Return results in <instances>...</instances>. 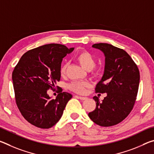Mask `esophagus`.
<instances>
[{"mask_svg": "<svg viewBox=\"0 0 154 154\" xmlns=\"http://www.w3.org/2000/svg\"><path fill=\"white\" fill-rule=\"evenodd\" d=\"M77 97L79 98L80 100H87V99H88L87 97H84V96H78Z\"/></svg>", "mask_w": 154, "mask_h": 154, "instance_id": "obj_1", "label": "esophagus"}]
</instances>
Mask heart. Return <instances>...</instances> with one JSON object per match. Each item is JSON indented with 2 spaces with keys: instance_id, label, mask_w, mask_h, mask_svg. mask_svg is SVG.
Segmentation results:
<instances>
[{
  "instance_id": "b5f03b06",
  "label": "heart",
  "mask_w": 154,
  "mask_h": 154,
  "mask_svg": "<svg viewBox=\"0 0 154 154\" xmlns=\"http://www.w3.org/2000/svg\"><path fill=\"white\" fill-rule=\"evenodd\" d=\"M76 60L83 69L86 71L92 70L96 65V59L92 54L87 51H82L79 52L76 56ZM67 65L64 64L60 69V73L63 75L66 72ZM90 85V83L87 81H75L70 83L69 87L74 92L79 94L85 92L86 88Z\"/></svg>"
}]
</instances>
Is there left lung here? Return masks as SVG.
<instances>
[{
    "mask_svg": "<svg viewBox=\"0 0 154 154\" xmlns=\"http://www.w3.org/2000/svg\"><path fill=\"white\" fill-rule=\"evenodd\" d=\"M92 48L100 50L105 57L104 73L95 90L106 93V96L102 102L94 96L96 106L88 116L100 126H114L123 121L133 108L139 85V71L124 49L102 43L94 44Z\"/></svg>",
    "mask_w": 154,
    "mask_h": 154,
    "instance_id": "left-lung-1",
    "label": "left lung"
}]
</instances>
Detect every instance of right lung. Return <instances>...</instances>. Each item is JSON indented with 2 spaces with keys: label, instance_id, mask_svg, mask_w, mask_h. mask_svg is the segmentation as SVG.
<instances>
[{
  "label": "right lung",
  "instance_id": "1",
  "mask_svg": "<svg viewBox=\"0 0 154 154\" xmlns=\"http://www.w3.org/2000/svg\"><path fill=\"white\" fill-rule=\"evenodd\" d=\"M74 48L51 43L28 51L13 71L12 80L17 107L26 120L38 128L54 126L72 96L60 91L56 99L48 94L60 79L62 59Z\"/></svg>",
  "mask_w": 154,
  "mask_h": 154
}]
</instances>
